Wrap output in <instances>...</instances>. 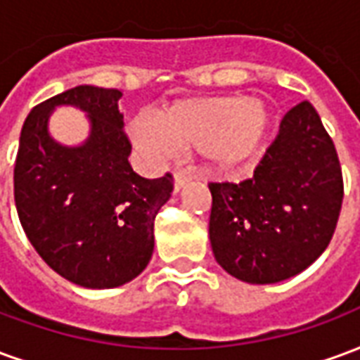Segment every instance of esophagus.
<instances>
[{
	"instance_id": "obj_1",
	"label": "esophagus",
	"mask_w": 360,
	"mask_h": 360,
	"mask_svg": "<svg viewBox=\"0 0 360 360\" xmlns=\"http://www.w3.org/2000/svg\"><path fill=\"white\" fill-rule=\"evenodd\" d=\"M188 181H191V175L187 172H177L173 175V187H175V193H179L181 188L187 185Z\"/></svg>"
}]
</instances>
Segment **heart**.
I'll return each mask as SVG.
<instances>
[{"label": "heart", "mask_w": 360, "mask_h": 360, "mask_svg": "<svg viewBox=\"0 0 360 360\" xmlns=\"http://www.w3.org/2000/svg\"><path fill=\"white\" fill-rule=\"evenodd\" d=\"M270 121L268 103L258 96H214L173 103L158 121L139 115L129 123V134L154 160L196 148L208 167L233 172L260 152Z\"/></svg>", "instance_id": "heart-1"}]
</instances>
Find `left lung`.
I'll return each instance as SVG.
<instances>
[{
    "instance_id": "8db88e82",
    "label": "left lung",
    "mask_w": 360,
    "mask_h": 360,
    "mask_svg": "<svg viewBox=\"0 0 360 360\" xmlns=\"http://www.w3.org/2000/svg\"><path fill=\"white\" fill-rule=\"evenodd\" d=\"M208 187L212 252L255 285L307 270L332 241L343 200L338 152L309 102L287 111L250 179Z\"/></svg>"
}]
</instances>
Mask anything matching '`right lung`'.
Here are the masks:
<instances>
[{"label":"right lung","mask_w":360,"mask_h":360,"mask_svg":"<svg viewBox=\"0 0 360 360\" xmlns=\"http://www.w3.org/2000/svg\"><path fill=\"white\" fill-rule=\"evenodd\" d=\"M121 92L75 86L28 113L15 162V204L36 252L61 278L89 289L129 283L154 252V219L173 179H144L129 164ZM61 105L87 113L91 133L75 147L56 141L49 117Z\"/></svg>","instance_id":"1"}]
</instances>
